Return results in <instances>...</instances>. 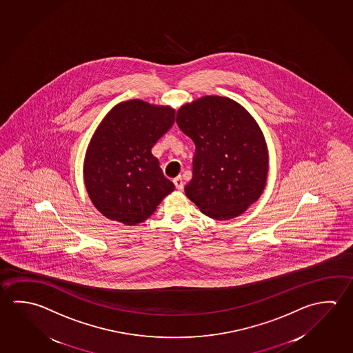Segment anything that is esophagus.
Wrapping results in <instances>:
<instances>
[{
    "label": "esophagus",
    "instance_id": "obj_1",
    "mask_svg": "<svg viewBox=\"0 0 353 353\" xmlns=\"http://www.w3.org/2000/svg\"><path fill=\"white\" fill-rule=\"evenodd\" d=\"M174 185H176V188L179 190V191H182V190H183V185H185V183H183V179H182L181 176H177L176 179H174Z\"/></svg>",
    "mask_w": 353,
    "mask_h": 353
}]
</instances>
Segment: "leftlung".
<instances>
[{"label":"left lung","instance_id":"obj_1","mask_svg":"<svg viewBox=\"0 0 353 353\" xmlns=\"http://www.w3.org/2000/svg\"><path fill=\"white\" fill-rule=\"evenodd\" d=\"M176 121L196 145L187 198L212 219L243 214L268 174L266 139L254 117L234 99L204 96L181 105Z\"/></svg>","mask_w":353,"mask_h":353}]
</instances>
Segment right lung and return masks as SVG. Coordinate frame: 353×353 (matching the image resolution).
Returning a JSON list of instances; mask_svg holds the SVG:
<instances>
[{
    "instance_id": "1",
    "label": "right lung",
    "mask_w": 353,
    "mask_h": 353,
    "mask_svg": "<svg viewBox=\"0 0 353 353\" xmlns=\"http://www.w3.org/2000/svg\"><path fill=\"white\" fill-rule=\"evenodd\" d=\"M174 110L141 99L116 104L87 146L83 181L93 205L124 225L143 223L174 185L151 149L172 127Z\"/></svg>"
}]
</instances>
